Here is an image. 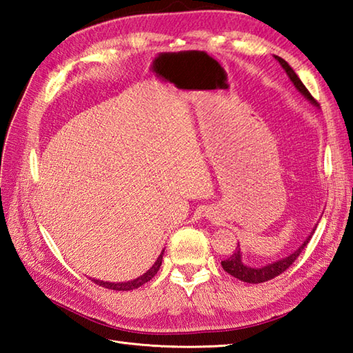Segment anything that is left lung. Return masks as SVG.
I'll list each match as a JSON object with an SVG mask.
<instances>
[{
  "instance_id": "obj_1",
  "label": "left lung",
  "mask_w": 353,
  "mask_h": 353,
  "mask_svg": "<svg viewBox=\"0 0 353 353\" xmlns=\"http://www.w3.org/2000/svg\"><path fill=\"white\" fill-rule=\"evenodd\" d=\"M274 57L277 59V62L282 65V68L285 70V72L288 74V77L291 79V81L294 83V86L299 89V91H301L311 103H314L316 106H319L317 100L314 99L308 89L305 88V85L302 83V80L297 77V74L292 71L291 66L287 62H285L282 57H279V56H274ZM312 234H314V232H312ZM312 234H311V236H312ZM311 236L306 238V241L301 247H299V250H296L294 253L290 254V256H287L285 259L274 262V264H268V265L261 267V268H252V267L244 265L243 261H241V249H239V245H238L236 250L232 253L228 259L221 261V265L229 274H232L234 277H236V279L247 282V283H261V282L272 281V279H274L276 276H279L283 272H287V268L291 267L292 262H294L299 258V254H301L302 250L305 249V245L310 243Z\"/></svg>"
}]
</instances>
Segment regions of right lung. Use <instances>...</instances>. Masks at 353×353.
<instances>
[{"mask_svg": "<svg viewBox=\"0 0 353 353\" xmlns=\"http://www.w3.org/2000/svg\"><path fill=\"white\" fill-rule=\"evenodd\" d=\"M162 254H163V252L159 254V258H157V261L154 262L153 267L150 268L147 273H144L141 277H138V279H134V281L124 282V283H110V282H103V281L92 279V282L99 285V287L108 288V290H115V291H129V290H134V288L141 287V285H144L145 282H148L150 279H153L154 274H156L157 272H159L161 264H162Z\"/></svg>", "mask_w": 353, "mask_h": 353, "instance_id": "add662e5", "label": "right lung"}]
</instances>
